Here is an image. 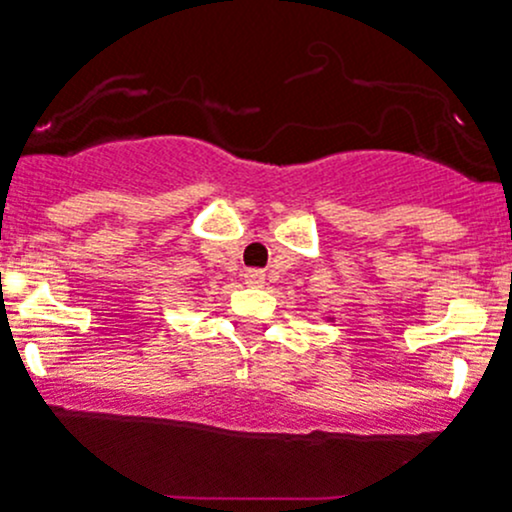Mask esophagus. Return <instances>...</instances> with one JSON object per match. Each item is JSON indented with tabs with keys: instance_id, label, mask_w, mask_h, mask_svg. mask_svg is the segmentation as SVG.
Wrapping results in <instances>:
<instances>
[{
	"instance_id": "obj_1",
	"label": "esophagus",
	"mask_w": 512,
	"mask_h": 512,
	"mask_svg": "<svg viewBox=\"0 0 512 512\" xmlns=\"http://www.w3.org/2000/svg\"><path fill=\"white\" fill-rule=\"evenodd\" d=\"M244 283L249 288H263V283H266V273H263L261 268H249V271L244 273Z\"/></svg>"
}]
</instances>
